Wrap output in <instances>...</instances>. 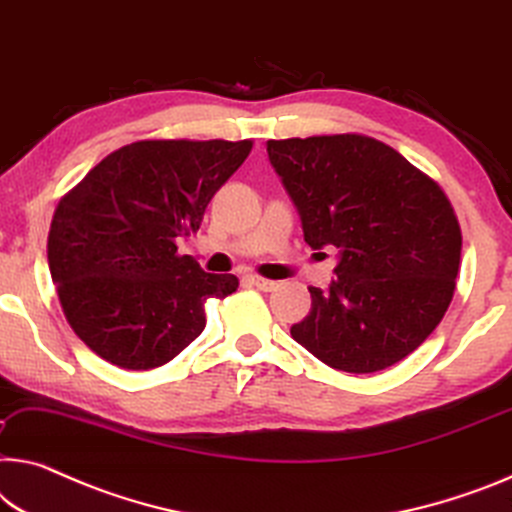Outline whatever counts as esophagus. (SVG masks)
<instances>
[{
	"label": "esophagus",
	"instance_id": "esophagus-1",
	"mask_svg": "<svg viewBox=\"0 0 512 512\" xmlns=\"http://www.w3.org/2000/svg\"><path fill=\"white\" fill-rule=\"evenodd\" d=\"M249 283H254L258 290H265V293H270V290L277 288V281H270V279H263V277H256V274H249L247 277Z\"/></svg>",
	"mask_w": 512,
	"mask_h": 512
}]
</instances>
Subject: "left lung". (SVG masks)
Returning <instances> with one entry per match:
<instances>
[{
    "label": "left lung",
    "mask_w": 512,
    "mask_h": 512,
    "mask_svg": "<svg viewBox=\"0 0 512 512\" xmlns=\"http://www.w3.org/2000/svg\"><path fill=\"white\" fill-rule=\"evenodd\" d=\"M267 155L311 249L336 247V277L309 288L290 334L345 373L384 371L419 348L453 300L462 233L435 180L366 135L270 139Z\"/></svg>",
    "instance_id": "obj_1"
}]
</instances>
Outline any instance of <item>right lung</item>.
<instances>
[{
  "label": "right lung",
  "instance_id": "right-lung-1",
  "mask_svg": "<svg viewBox=\"0 0 512 512\" xmlns=\"http://www.w3.org/2000/svg\"><path fill=\"white\" fill-rule=\"evenodd\" d=\"M254 141L144 139L109 153L54 210L47 263L73 332L109 364L148 371L206 327L210 297L238 290L176 240L196 233Z\"/></svg>",
  "mask_w": 512,
  "mask_h": 512
}]
</instances>
